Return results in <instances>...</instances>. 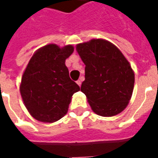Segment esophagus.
Segmentation results:
<instances>
[{
  "instance_id": "obj_1",
  "label": "esophagus",
  "mask_w": 158,
  "mask_h": 158,
  "mask_svg": "<svg viewBox=\"0 0 158 158\" xmlns=\"http://www.w3.org/2000/svg\"><path fill=\"white\" fill-rule=\"evenodd\" d=\"M77 84H78V85L79 86H81V80H78V81H77Z\"/></svg>"
}]
</instances>
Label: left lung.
Returning a JSON list of instances; mask_svg holds the SVG:
<instances>
[{
	"mask_svg": "<svg viewBox=\"0 0 158 158\" xmlns=\"http://www.w3.org/2000/svg\"><path fill=\"white\" fill-rule=\"evenodd\" d=\"M76 50L85 65L81 91L94 113L115 116L125 109L132 96L135 73L128 60L107 40H91Z\"/></svg>",
	"mask_w": 158,
	"mask_h": 158,
	"instance_id": "1",
	"label": "left lung"
}]
</instances>
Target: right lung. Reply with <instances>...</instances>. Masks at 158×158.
I'll list each match as a JSON object with an SVG mask.
<instances>
[{
  "label": "right lung",
  "instance_id": "1",
  "mask_svg": "<svg viewBox=\"0 0 158 158\" xmlns=\"http://www.w3.org/2000/svg\"><path fill=\"white\" fill-rule=\"evenodd\" d=\"M73 45L60 48L45 45L33 55L22 77L20 93L31 116L38 121L53 123L68 113L71 97L80 88L69 77L65 60Z\"/></svg>",
  "mask_w": 158,
  "mask_h": 158
}]
</instances>
